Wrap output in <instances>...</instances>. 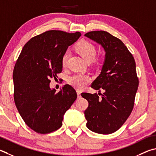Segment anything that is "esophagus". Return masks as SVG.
Masks as SVG:
<instances>
[{
  "label": "esophagus",
  "mask_w": 156,
  "mask_h": 156,
  "mask_svg": "<svg viewBox=\"0 0 156 156\" xmlns=\"http://www.w3.org/2000/svg\"><path fill=\"white\" fill-rule=\"evenodd\" d=\"M76 92H77L78 98H81V93H80V91H79L78 90H76Z\"/></svg>",
  "instance_id": "1"
}]
</instances>
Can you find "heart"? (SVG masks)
<instances>
[{"label":"heart","instance_id":"obj_1","mask_svg":"<svg viewBox=\"0 0 156 156\" xmlns=\"http://www.w3.org/2000/svg\"><path fill=\"white\" fill-rule=\"evenodd\" d=\"M76 50L87 63L91 62L95 59L96 55V50L95 46L89 41H83L79 43L76 47ZM69 57V52H65L62 57V65L66 66L67 59ZM91 79L89 76L83 74V73H78V74L70 76L68 78V83L76 89H82L90 83Z\"/></svg>","mask_w":156,"mask_h":156}]
</instances>
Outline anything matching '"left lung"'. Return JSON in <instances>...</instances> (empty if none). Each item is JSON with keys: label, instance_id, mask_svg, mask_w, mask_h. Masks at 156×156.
<instances>
[{"label": "left lung", "instance_id": "obj_1", "mask_svg": "<svg viewBox=\"0 0 156 156\" xmlns=\"http://www.w3.org/2000/svg\"><path fill=\"white\" fill-rule=\"evenodd\" d=\"M84 36L105 51L101 73L91 85L104 93L101 98L97 93L81 94L89 102L84 111L87 127L98 134H112L126 122L134 107L138 87L136 63L125 44L106 31H91Z\"/></svg>", "mask_w": 156, "mask_h": 156}]
</instances>
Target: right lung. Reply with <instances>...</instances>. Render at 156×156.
Returning a JSON list of instances; mask_svg holds the SVG:
<instances>
[{
  "mask_svg": "<svg viewBox=\"0 0 156 156\" xmlns=\"http://www.w3.org/2000/svg\"><path fill=\"white\" fill-rule=\"evenodd\" d=\"M81 33L48 30L24 45L13 73L14 101L25 123L40 134L56 131L65 113L77 98L69 84L58 93L50 89V78L62 72V57Z\"/></svg>",
  "mask_w": 156,
  "mask_h": 156,
  "instance_id": "right-lung-1",
  "label": "right lung"
}]
</instances>
